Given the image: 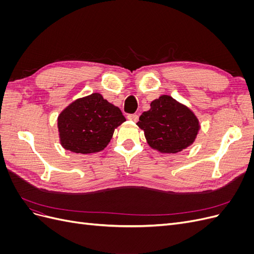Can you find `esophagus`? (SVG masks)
<instances>
[{
  "instance_id": "esophagus-1",
  "label": "esophagus",
  "mask_w": 254,
  "mask_h": 254,
  "mask_svg": "<svg viewBox=\"0 0 254 254\" xmlns=\"http://www.w3.org/2000/svg\"><path fill=\"white\" fill-rule=\"evenodd\" d=\"M127 119H128L129 121L137 122V120H139V117H137L136 114H128V115H127Z\"/></svg>"
}]
</instances>
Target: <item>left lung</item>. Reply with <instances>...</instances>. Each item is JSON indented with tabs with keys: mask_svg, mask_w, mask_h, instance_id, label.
<instances>
[{
	"mask_svg": "<svg viewBox=\"0 0 254 254\" xmlns=\"http://www.w3.org/2000/svg\"><path fill=\"white\" fill-rule=\"evenodd\" d=\"M136 125L144 131L149 147L161 153H177L190 147L200 130L197 115L171 95L152 101Z\"/></svg>",
	"mask_w": 254,
	"mask_h": 254,
	"instance_id": "obj_1",
	"label": "left lung"
}]
</instances>
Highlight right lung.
<instances>
[{
    "mask_svg": "<svg viewBox=\"0 0 254 254\" xmlns=\"http://www.w3.org/2000/svg\"><path fill=\"white\" fill-rule=\"evenodd\" d=\"M125 121L119 107L102 94L77 98L57 118L60 145L81 155L102 151L110 143L114 130Z\"/></svg>",
    "mask_w": 254,
    "mask_h": 254,
    "instance_id": "1",
    "label": "right lung"
}]
</instances>
